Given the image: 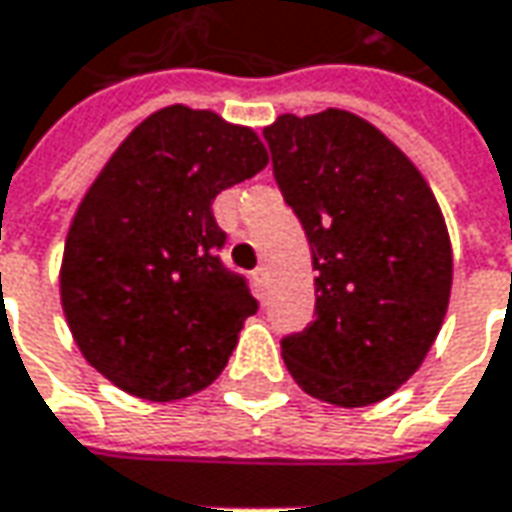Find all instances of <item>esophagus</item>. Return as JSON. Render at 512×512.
I'll use <instances>...</instances> for the list:
<instances>
[{"label":"esophagus","mask_w":512,"mask_h":512,"mask_svg":"<svg viewBox=\"0 0 512 512\" xmlns=\"http://www.w3.org/2000/svg\"><path fill=\"white\" fill-rule=\"evenodd\" d=\"M250 279H253V285H256V290H259V293H265V285H267V267H265V265L256 267Z\"/></svg>","instance_id":"34e87169"}]
</instances>
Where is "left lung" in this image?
<instances>
[{
  "label": "left lung",
  "mask_w": 512,
  "mask_h": 512,
  "mask_svg": "<svg viewBox=\"0 0 512 512\" xmlns=\"http://www.w3.org/2000/svg\"><path fill=\"white\" fill-rule=\"evenodd\" d=\"M265 139L316 270V319L282 339V359L313 399L382 402L442 330L453 285L442 207L402 150L350 110L285 113Z\"/></svg>",
  "instance_id": "left-lung-1"
}]
</instances>
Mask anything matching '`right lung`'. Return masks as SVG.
<instances>
[{"label": "right lung", "mask_w": 512, "mask_h": 512, "mask_svg": "<svg viewBox=\"0 0 512 512\" xmlns=\"http://www.w3.org/2000/svg\"><path fill=\"white\" fill-rule=\"evenodd\" d=\"M265 165L250 128L170 105L130 130L88 187L59 293L82 356L119 390L176 402L225 370L259 305L219 259L213 199Z\"/></svg>", "instance_id": "right-lung-1"}]
</instances>
